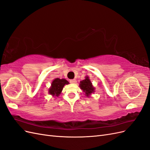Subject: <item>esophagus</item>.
Masks as SVG:
<instances>
[{"mask_svg": "<svg viewBox=\"0 0 150 150\" xmlns=\"http://www.w3.org/2000/svg\"><path fill=\"white\" fill-rule=\"evenodd\" d=\"M69 82L71 83H72V84H74V83H76V79H70L69 80Z\"/></svg>", "mask_w": 150, "mask_h": 150, "instance_id": "1", "label": "esophagus"}]
</instances>
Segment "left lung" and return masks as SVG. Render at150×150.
<instances>
[{"instance_id":"8db88e82","label":"left lung","mask_w":150,"mask_h":150,"mask_svg":"<svg viewBox=\"0 0 150 150\" xmlns=\"http://www.w3.org/2000/svg\"><path fill=\"white\" fill-rule=\"evenodd\" d=\"M79 86L81 89L85 93L86 96H89L94 91V88L88 77H86L85 79L81 81Z\"/></svg>"}]
</instances>
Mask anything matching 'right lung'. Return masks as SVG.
I'll return each instance as SVG.
<instances>
[{
	"mask_svg": "<svg viewBox=\"0 0 150 150\" xmlns=\"http://www.w3.org/2000/svg\"><path fill=\"white\" fill-rule=\"evenodd\" d=\"M69 84V82L65 79H59L56 78L54 79L51 84V87L50 88L49 92L50 94H52V96H59L62 91V88L65 84Z\"/></svg>",
	"mask_w": 150,
	"mask_h": 150,
	"instance_id": "right-lung-1",
	"label": "right lung"
}]
</instances>
